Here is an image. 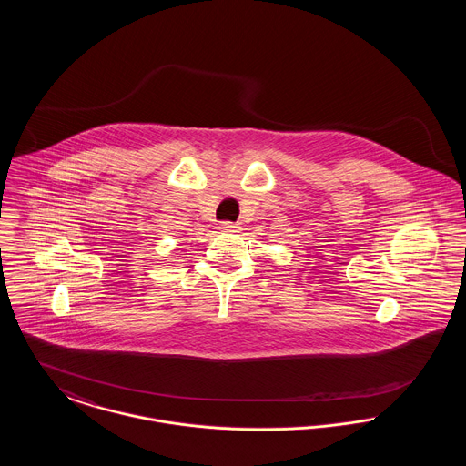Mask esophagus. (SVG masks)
I'll use <instances>...</instances> for the list:
<instances>
[{"label":"esophagus","mask_w":466,"mask_h":466,"mask_svg":"<svg viewBox=\"0 0 466 466\" xmlns=\"http://www.w3.org/2000/svg\"><path fill=\"white\" fill-rule=\"evenodd\" d=\"M220 228L225 230V232H238V230H239V225H238V223L223 222Z\"/></svg>","instance_id":"obj_1"}]
</instances>
